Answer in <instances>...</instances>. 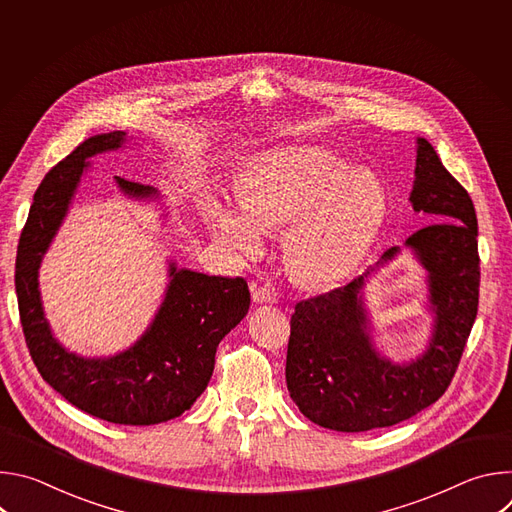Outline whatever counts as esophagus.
Listing matches in <instances>:
<instances>
[{
	"label": "esophagus",
	"instance_id": "34e87169",
	"mask_svg": "<svg viewBox=\"0 0 512 512\" xmlns=\"http://www.w3.org/2000/svg\"><path fill=\"white\" fill-rule=\"evenodd\" d=\"M253 300L257 304H275L277 294H275V289L269 285H253Z\"/></svg>",
	"mask_w": 512,
	"mask_h": 512
}]
</instances>
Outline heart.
I'll use <instances>...</instances> for the list:
<instances>
[{"mask_svg":"<svg viewBox=\"0 0 512 512\" xmlns=\"http://www.w3.org/2000/svg\"><path fill=\"white\" fill-rule=\"evenodd\" d=\"M243 213L208 202V218L225 243L245 257L261 251V231L285 235V259L300 281L332 285L369 253L389 214L379 176L358 170L328 150L298 148L263 158L241 182Z\"/></svg>","mask_w":512,"mask_h":512,"instance_id":"obj_1","label":"heart"}]
</instances>
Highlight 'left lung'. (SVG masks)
Listing matches in <instances>:
<instances>
[{
	"label": "left lung",
	"instance_id": "8db88e82",
	"mask_svg": "<svg viewBox=\"0 0 512 512\" xmlns=\"http://www.w3.org/2000/svg\"><path fill=\"white\" fill-rule=\"evenodd\" d=\"M409 200L415 212L435 221L407 239L429 273L435 312L429 348L403 367L379 356L358 296L367 275L296 304L285 358L287 391L322 427L354 433L395 425L440 399L458 371L478 314V221L470 194L423 137L417 139ZM395 253L389 249L383 261Z\"/></svg>",
	"mask_w": 512,
	"mask_h": 512
}]
</instances>
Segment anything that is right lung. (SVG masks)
<instances>
[{"label": "right lung", "instance_id": "add662e5", "mask_svg": "<svg viewBox=\"0 0 512 512\" xmlns=\"http://www.w3.org/2000/svg\"><path fill=\"white\" fill-rule=\"evenodd\" d=\"M123 131L85 139L42 180L16 255V294L26 346L42 379L81 411L119 425H156L182 415L206 389L214 354L249 312L243 277H216L170 265V285L156 320L129 350L81 358L52 336L42 312L38 267L77 190L87 158L121 148ZM129 196L154 190L117 176Z\"/></svg>", "mask_w": 512, "mask_h": 512}]
</instances>
